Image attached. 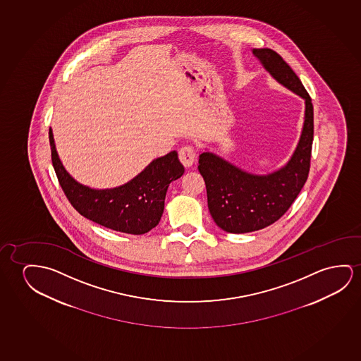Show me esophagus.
<instances>
[{"label": "esophagus", "instance_id": "obj_1", "mask_svg": "<svg viewBox=\"0 0 361 361\" xmlns=\"http://www.w3.org/2000/svg\"><path fill=\"white\" fill-rule=\"evenodd\" d=\"M178 159L183 166H192L196 161V152H195L194 147H190V145L181 147L178 152Z\"/></svg>", "mask_w": 361, "mask_h": 361}]
</instances>
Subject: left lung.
<instances>
[{
  "instance_id": "obj_1",
  "label": "left lung",
  "mask_w": 361,
  "mask_h": 361,
  "mask_svg": "<svg viewBox=\"0 0 361 361\" xmlns=\"http://www.w3.org/2000/svg\"><path fill=\"white\" fill-rule=\"evenodd\" d=\"M253 54L273 78L305 102L303 130L286 166L268 175L240 170L212 152H202L199 171L207 191L209 214L216 225L230 233L262 230L279 220L297 199L308 178L314 135L313 104L308 92L288 63L269 48Z\"/></svg>"
}]
</instances>
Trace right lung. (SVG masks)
<instances>
[{
  "mask_svg": "<svg viewBox=\"0 0 361 361\" xmlns=\"http://www.w3.org/2000/svg\"><path fill=\"white\" fill-rule=\"evenodd\" d=\"M49 144L58 181L74 209L98 225L129 235H142L159 225L167 188L185 171L178 152H171L155 159L123 186L94 190L77 183L66 171L58 157L52 129Z\"/></svg>",
  "mask_w": 361,
  "mask_h": 361,
  "instance_id": "1",
  "label": "right lung"
}]
</instances>
